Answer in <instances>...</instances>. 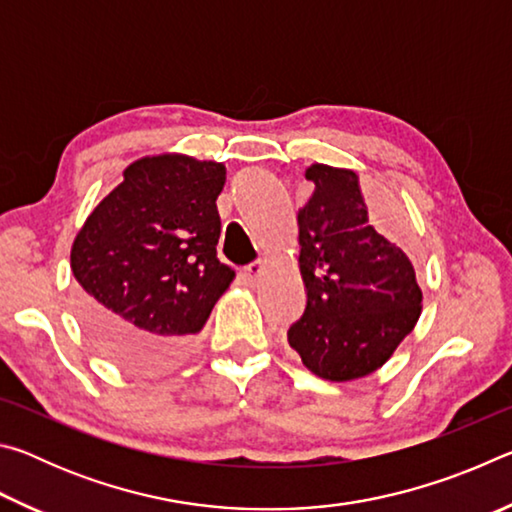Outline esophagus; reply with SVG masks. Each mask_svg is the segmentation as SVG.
I'll use <instances>...</instances> for the list:
<instances>
[{
    "label": "esophagus",
    "mask_w": 512,
    "mask_h": 512,
    "mask_svg": "<svg viewBox=\"0 0 512 512\" xmlns=\"http://www.w3.org/2000/svg\"><path fill=\"white\" fill-rule=\"evenodd\" d=\"M264 268H266L264 262H253V264H248L244 271H241V277H244L246 284H250V287H253V284H257L259 280H262Z\"/></svg>",
    "instance_id": "esophagus-1"
}]
</instances>
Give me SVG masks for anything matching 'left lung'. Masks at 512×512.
Returning <instances> with one entry per match:
<instances>
[{"mask_svg":"<svg viewBox=\"0 0 512 512\" xmlns=\"http://www.w3.org/2000/svg\"><path fill=\"white\" fill-rule=\"evenodd\" d=\"M305 178L314 183L298 212L307 307L289 327V345L318 377H366L418 323L422 291L415 268L370 225L357 171L311 164Z\"/></svg>","mask_w":512,"mask_h":512,"instance_id":"left-lung-1","label":"left lung"}]
</instances>
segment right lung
<instances>
[{"label":"right lung","instance_id":"right-lung-1","mask_svg":"<svg viewBox=\"0 0 512 512\" xmlns=\"http://www.w3.org/2000/svg\"><path fill=\"white\" fill-rule=\"evenodd\" d=\"M221 162L180 153L128 164L72 246L79 318L119 366L155 372L192 348L235 271L216 257Z\"/></svg>","mask_w":512,"mask_h":512}]
</instances>
